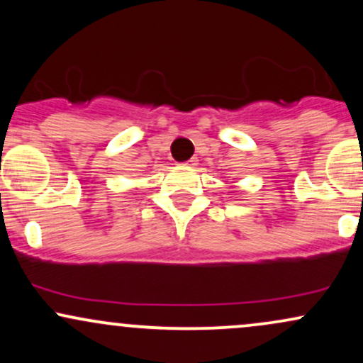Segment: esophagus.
I'll use <instances>...</instances> for the list:
<instances>
[{"mask_svg":"<svg viewBox=\"0 0 363 363\" xmlns=\"http://www.w3.org/2000/svg\"><path fill=\"white\" fill-rule=\"evenodd\" d=\"M196 162H198V160H196V158H191V160H187L184 165H189V167H194V165H196Z\"/></svg>","mask_w":363,"mask_h":363,"instance_id":"1","label":"esophagus"}]
</instances>
